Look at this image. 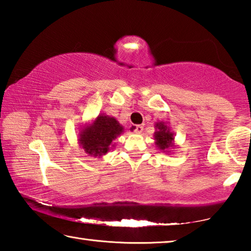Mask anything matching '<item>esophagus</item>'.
Masks as SVG:
<instances>
[{
    "mask_svg": "<svg viewBox=\"0 0 251 251\" xmlns=\"http://www.w3.org/2000/svg\"><path fill=\"white\" fill-rule=\"evenodd\" d=\"M144 127L142 125H130L129 126V130L133 131L135 134H141L143 131Z\"/></svg>",
    "mask_w": 251,
    "mask_h": 251,
    "instance_id": "34e87169",
    "label": "esophagus"
}]
</instances>
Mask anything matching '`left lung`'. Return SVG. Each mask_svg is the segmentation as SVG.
I'll list each match as a JSON object with an SVG mask.
<instances>
[{"instance_id":"8db88e82","label":"left lung","mask_w":251,"mask_h":251,"mask_svg":"<svg viewBox=\"0 0 251 251\" xmlns=\"http://www.w3.org/2000/svg\"><path fill=\"white\" fill-rule=\"evenodd\" d=\"M155 127L156 131L154 134V137L157 147L163 151H169L167 150L175 146L174 145V133L164 122L156 123Z\"/></svg>"}]
</instances>
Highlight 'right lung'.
I'll list each match as a JSON object with an SVG mask.
<instances>
[{
  "mask_svg": "<svg viewBox=\"0 0 251 251\" xmlns=\"http://www.w3.org/2000/svg\"><path fill=\"white\" fill-rule=\"evenodd\" d=\"M123 130L124 128L115 118L100 114L92 124L85 125L80 130L79 145L86 154L100 157L114 147L113 142Z\"/></svg>",
  "mask_w": 251,
  "mask_h": 251,
  "instance_id": "add662e5",
  "label": "right lung"
}]
</instances>
